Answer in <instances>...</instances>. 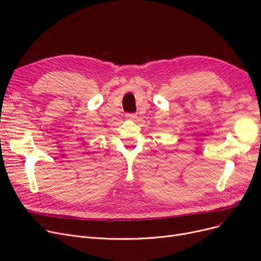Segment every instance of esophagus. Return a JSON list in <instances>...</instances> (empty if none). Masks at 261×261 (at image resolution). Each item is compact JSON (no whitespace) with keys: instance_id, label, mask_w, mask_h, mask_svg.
I'll list each match as a JSON object with an SVG mask.
<instances>
[{"instance_id":"1","label":"esophagus","mask_w":261,"mask_h":261,"mask_svg":"<svg viewBox=\"0 0 261 261\" xmlns=\"http://www.w3.org/2000/svg\"><path fill=\"white\" fill-rule=\"evenodd\" d=\"M136 114H133V113H128V114H126V118L127 119H129V120H133V119H136Z\"/></svg>"}]
</instances>
